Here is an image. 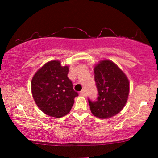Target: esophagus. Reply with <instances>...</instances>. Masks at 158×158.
Returning <instances> with one entry per match:
<instances>
[{
  "label": "esophagus",
  "instance_id": "obj_1",
  "mask_svg": "<svg viewBox=\"0 0 158 158\" xmlns=\"http://www.w3.org/2000/svg\"><path fill=\"white\" fill-rule=\"evenodd\" d=\"M80 96H85V90H82L81 92H80Z\"/></svg>",
  "mask_w": 158,
  "mask_h": 158
}]
</instances>
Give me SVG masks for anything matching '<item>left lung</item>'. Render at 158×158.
Listing matches in <instances>:
<instances>
[{"label": "left lung", "mask_w": 158, "mask_h": 158, "mask_svg": "<svg viewBox=\"0 0 158 158\" xmlns=\"http://www.w3.org/2000/svg\"><path fill=\"white\" fill-rule=\"evenodd\" d=\"M98 98H88L91 113L100 118H111L122 111L128 99L129 80L111 60H102L94 68Z\"/></svg>", "instance_id": "obj_1"}]
</instances>
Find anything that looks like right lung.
I'll list each match as a JSON object with an SVG mask.
<instances>
[{
  "label": "right lung",
  "instance_id": "obj_1",
  "mask_svg": "<svg viewBox=\"0 0 158 158\" xmlns=\"http://www.w3.org/2000/svg\"><path fill=\"white\" fill-rule=\"evenodd\" d=\"M68 66L58 60L48 62L39 69L31 80L34 100L47 115L60 118L68 114L78 96L68 78Z\"/></svg>",
  "mask_w": 158,
  "mask_h": 158
}]
</instances>
